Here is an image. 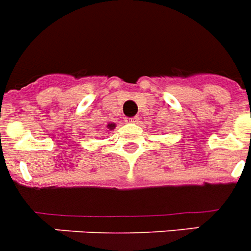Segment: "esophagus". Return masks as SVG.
Returning <instances> with one entry per match:
<instances>
[{
	"instance_id": "obj_1",
	"label": "esophagus",
	"mask_w": 251,
	"mask_h": 251,
	"mask_svg": "<svg viewBox=\"0 0 251 251\" xmlns=\"http://www.w3.org/2000/svg\"><path fill=\"white\" fill-rule=\"evenodd\" d=\"M138 121V118L137 116H135V118H130V119H127V120H126V123H128V124H136Z\"/></svg>"
}]
</instances>
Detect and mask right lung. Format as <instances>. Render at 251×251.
Masks as SVG:
<instances>
[{"instance_id": "add662e5", "label": "right lung", "mask_w": 251, "mask_h": 251, "mask_svg": "<svg viewBox=\"0 0 251 251\" xmlns=\"http://www.w3.org/2000/svg\"><path fill=\"white\" fill-rule=\"evenodd\" d=\"M115 127H116V125L114 123H109L108 125H106V128H108V130H110V131H113Z\"/></svg>"}]
</instances>
